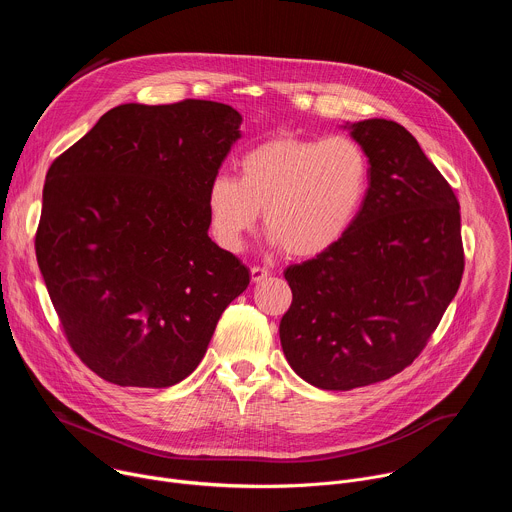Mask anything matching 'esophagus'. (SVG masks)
<instances>
[{"label":"esophagus","mask_w":512,"mask_h":512,"mask_svg":"<svg viewBox=\"0 0 512 512\" xmlns=\"http://www.w3.org/2000/svg\"><path fill=\"white\" fill-rule=\"evenodd\" d=\"M267 275H269L267 267H261V265H253L251 267V279L253 281H263Z\"/></svg>","instance_id":"1"}]
</instances>
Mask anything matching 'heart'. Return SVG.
Here are the masks:
<instances>
[{"instance_id":"b5f03b06","label":"heart","mask_w":512,"mask_h":512,"mask_svg":"<svg viewBox=\"0 0 512 512\" xmlns=\"http://www.w3.org/2000/svg\"><path fill=\"white\" fill-rule=\"evenodd\" d=\"M237 168V178L216 174L206 188L210 233L233 253L263 210L273 245L291 257L322 255L350 231L371 184L367 150L344 133L273 137L245 152Z\"/></svg>"}]
</instances>
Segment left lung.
I'll return each mask as SVG.
<instances>
[{"label": "left lung", "instance_id": "8db88e82", "mask_svg": "<svg viewBox=\"0 0 512 512\" xmlns=\"http://www.w3.org/2000/svg\"><path fill=\"white\" fill-rule=\"evenodd\" d=\"M350 129L371 160L367 200L340 243L283 271L294 296L279 324L283 354L326 391L409 367L464 273L460 202L417 139L387 119Z\"/></svg>", "mask_w": 512, "mask_h": 512}]
</instances>
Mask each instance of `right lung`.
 Masks as SVG:
<instances>
[{"instance_id":"right-lung-1","label":"right lung","mask_w":512,"mask_h":512,"mask_svg":"<svg viewBox=\"0 0 512 512\" xmlns=\"http://www.w3.org/2000/svg\"><path fill=\"white\" fill-rule=\"evenodd\" d=\"M241 121L200 99L119 105L48 168L36 259L70 348L101 379L180 383L247 289L206 212Z\"/></svg>"}]
</instances>
